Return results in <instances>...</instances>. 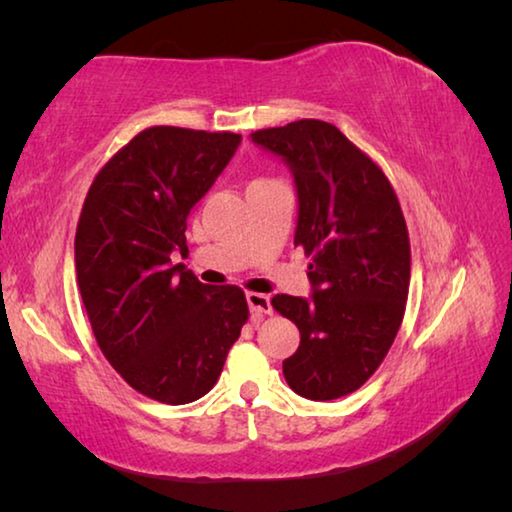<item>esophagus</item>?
Segmentation results:
<instances>
[{
  "label": "esophagus",
  "mask_w": 512,
  "mask_h": 512,
  "mask_svg": "<svg viewBox=\"0 0 512 512\" xmlns=\"http://www.w3.org/2000/svg\"><path fill=\"white\" fill-rule=\"evenodd\" d=\"M246 302H248L250 314H253V316L271 314V311H273L271 298L264 296V293H255V291H250V293H246Z\"/></svg>",
  "instance_id": "obj_1"
}]
</instances>
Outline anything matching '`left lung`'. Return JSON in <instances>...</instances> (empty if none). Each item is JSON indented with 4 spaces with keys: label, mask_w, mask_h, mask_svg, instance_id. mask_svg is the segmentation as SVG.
Returning <instances> with one entry per match:
<instances>
[{
    "label": "left lung",
    "mask_w": 512,
    "mask_h": 512,
    "mask_svg": "<svg viewBox=\"0 0 512 512\" xmlns=\"http://www.w3.org/2000/svg\"><path fill=\"white\" fill-rule=\"evenodd\" d=\"M287 164L298 194L293 244L311 255V296H275L298 325L287 384L327 402L366 384L402 325L411 280L409 232L391 183L339 128L300 119L250 135Z\"/></svg>",
    "instance_id": "1"
}]
</instances>
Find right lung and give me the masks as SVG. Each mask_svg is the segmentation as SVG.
I'll list each match as a JSON object with an SVG mask.
<instances>
[{"instance_id":"1","label":"right lung","mask_w":512,"mask_h":512,"mask_svg":"<svg viewBox=\"0 0 512 512\" xmlns=\"http://www.w3.org/2000/svg\"><path fill=\"white\" fill-rule=\"evenodd\" d=\"M241 144L237 133L153 126L103 167L74 239L76 282L94 339L137 393L189 404L212 391L248 320L239 287L198 282L187 216Z\"/></svg>"}]
</instances>
